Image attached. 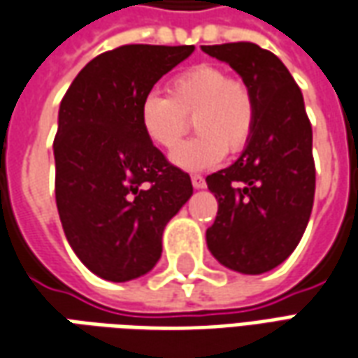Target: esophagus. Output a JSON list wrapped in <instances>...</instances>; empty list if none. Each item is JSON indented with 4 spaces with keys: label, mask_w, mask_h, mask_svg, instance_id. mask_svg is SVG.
I'll use <instances>...</instances> for the list:
<instances>
[{
    "label": "esophagus",
    "mask_w": 358,
    "mask_h": 358,
    "mask_svg": "<svg viewBox=\"0 0 358 358\" xmlns=\"http://www.w3.org/2000/svg\"><path fill=\"white\" fill-rule=\"evenodd\" d=\"M191 181L194 189H204V187H206V181H204V177H202V175H192Z\"/></svg>",
    "instance_id": "obj_1"
}]
</instances>
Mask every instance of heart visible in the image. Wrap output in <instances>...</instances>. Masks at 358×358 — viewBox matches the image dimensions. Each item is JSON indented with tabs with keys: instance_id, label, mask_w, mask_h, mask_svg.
Here are the masks:
<instances>
[{
	"instance_id": "1",
	"label": "heart",
	"mask_w": 358,
	"mask_h": 358,
	"mask_svg": "<svg viewBox=\"0 0 358 358\" xmlns=\"http://www.w3.org/2000/svg\"><path fill=\"white\" fill-rule=\"evenodd\" d=\"M169 96L148 92L141 100V127L152 144L173 150L194 123L196 138L171 154L175 166L200 171L222 162L225 152H241L256 125V102L247 83L229 78L215 65H196L175 75Z\"/></svg>"
}]
</instances>
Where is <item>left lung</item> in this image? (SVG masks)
Listing matches in <instances>:
<instances>
[{
    "label": "left lung",
    "mask_w": 358,
    "mask_h": 358,
    "mask_svg": "<svg viewBox=\"0 0 358 358\" xmlns=\"http://www.w3.org/2000/svg\"><path fill=\"white\" fill-rule=\"evenodd\" d=\"M202 52L229 63L256 102L255 131L239 159L206 177L217 200L208 248L229 270L264 273L295 250L313 212V127L301 88L272 52L250 42Z\"/></svg>",
    "instance_id": "1"
}]
</instances>
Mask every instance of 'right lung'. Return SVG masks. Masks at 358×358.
<instances>
[{
	"label": "right lung",
	"mask_w": 358,
	"mask_h": 358,
	"mask_svg": "<svg viewBox=\"0 0 358 358\" xmlns=\"http://www.w3.org/2000/svg\"><path fill=\"white\" fill-rule=\"evenodd\" d=\"M194 45L129 44L100 53L71 83L53 141L55 202L80 262L103 280L150 272L162 235L192 194L141 127V100Z\"/></svg>",
	"instance_id": "1"
}]
</instances>
